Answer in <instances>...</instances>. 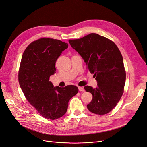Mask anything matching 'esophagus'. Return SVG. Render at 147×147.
Here are the masks:
<instances>
[{
	"label": "esophagus",
	"instance_id": "1",
	"mask_svg": "<svg viewBox=\"0 0 147 147\" xmlns=\"http://www.w3.org/2000/svg\"><path fill=\"white\" fill-rule=\"evenodd\" d=\"M78 90H79L80 92H84V91H85L84 88V87H79Z\"/></svg>",
	"mask_w": 147,
	"mask_h": 147
}]
</instances>
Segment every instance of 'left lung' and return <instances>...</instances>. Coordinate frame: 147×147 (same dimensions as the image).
I'll return each instance as SVG.
<instances>
[{
  "label": "left lung",
  "instance_id": "obj_1",
  "mask_svg": "<svg viewBox=\"0 0 147 147\" xmlns=\"http://www.w3.org/2000/svg\"><path fill=\"white\" fill-rule=\"evenodd\" d=\"M69 42L81 55L97 81L95 88L84 87L86 92L93 95L88 109L98 115L109 113L121 99L126 77L120 50L113 41L96 33L69 39Z\"/></svg>",
  "mask_w": 147,
  "mask_h": 147
}]
</instances>
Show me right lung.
I'll return each mask as SVG.
<instances>
[{"instance_id":"1","label":"right lung","mask_w":147,"mask_h":147,"mask_svg":"<svg viewBox=\"0 0 147 147\" xmlns=\"http://www.w3.org/2000/svg\"><path fill=\"white\" fill-rule=\"evenodd\" d=\"M67 43L49 38H40L27 47L22 55L18 81L26 99L43 117L56 120L64 115L68 102L78 92L73 85L54 87L50 76L55 73V62Z\"/></svg>"}]
</instances>
